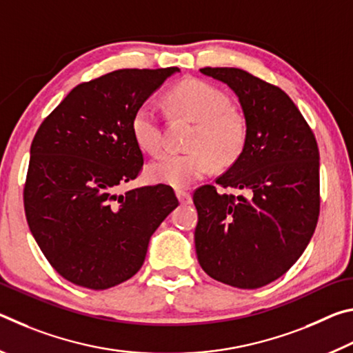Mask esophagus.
Listing matches in <instances>:
<instances>
[{"label": "esophagus", "mask_w": 353, "mask_h": 353, "mask_svg": "<svg viewBox=\"0 0 353 353\" xmlns=\"http://www.w3.org/2000/svg\"><path fill=\"white\" fill-rule=\"evenodd\" d=\"M176 196H177V199H179V202H181V204H190V202H191V194L187 193V191L177 190Z\"/></svg>", "instance_id": "esophagus-1"}]
</instances>
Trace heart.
Here are the masks:
<instances>
[{
    "mask_svg": "<svg viewBox=\"0 0 353 353\" xmlns=\"http://www.w3.org/2000/svg\"><path fill=\"white\" fill-rule=\"evenodd\" d=\"M166 101L179 115L196 121L190 135L187 152H163L146 168L154 183L187 188L204 177L212 168L234 163L243 152L248 139L246 119L230 107L227 94L202 79H185L166 94ZM130 130L143 151L155 154L163 143V126L157 109L151 103L137 107Z\"/></svg>",
    "mask_w": 353,
    "mask_h": 353,
    "instance_id": "b5f03b06",
    "label": "heart"
}]
</instances>
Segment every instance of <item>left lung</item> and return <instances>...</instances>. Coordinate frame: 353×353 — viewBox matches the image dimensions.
<instances>
[{"instance_id": "1", "label": "left lung", "mask_w": 353, "mask_h": 353, "mask_svg": "<svg viewBox=\"0 0 353 353\" xmlns=\"http://www.w3.org/2000/svg\"><path fill=\"white\" fill-rule=\"evenodd\" d=\"M240 101L248 139L240 157L216 179L219 194L202 185L196 254L212 279L241 290L261 288L294 265L319 218V149L313 130L282 88L240 68H201Z\"/></svg>"}]
</instances>
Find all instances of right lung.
<instances>
[{
  "label": "right lung",
  "instance_id": "obj_1",
  "mask_svg": "<svg viewBox=\"0 0 353 353\" xmlns=\"http://www.w3.org/2000/svg\"><path fill=\"white\" fill-rule=\"evenodd\" d=\"M176 71L124 68L82 82L40 124L25 213L41 252L68 282L107 290L135 276L151 235L179 205L162 183L118 193L143 168L134 112Z\"/></svg>",
  "mask_w": 353,
  "mask_h": 353
}]
</instances>
